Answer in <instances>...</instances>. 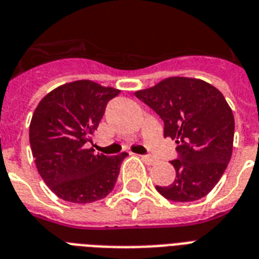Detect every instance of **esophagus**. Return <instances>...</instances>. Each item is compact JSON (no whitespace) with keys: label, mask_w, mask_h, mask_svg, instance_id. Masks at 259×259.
Masks as SVG:
<instances>
[{"label":"esophagus","mask_w":259,"mask_h":259,"mask_svg":"<svg viewBox=\"0 0 259 259\" xmlns=\"http://www.w3.org/2000/svg\"><path fill=\"white\" fill-rule=\"evenodd\" d=\"M141 160L145 162V164H148V165H154V164H156V160H154L152 156H148V154H142Z\"/></svg>","instance_id":"1"}]
</instances>
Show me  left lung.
<instances>
[{"label":"left lung","mask_w":259,"mask_h":259,"mask_svg":"<svg viewBox=\"0 0 259 259\" xmlns=\"http://www.w3.org/2000/svg\"><path fill=\"white\" fill-rule=\"evenodd\" d=\"M164 121V137L176 140V177L168 187L156 185L172 201L204 197L221 180L233 153L234 115L223 94L192 78H168L136 93Z\"/></svg>","instance_id":"8db88e82"}]
</instances>
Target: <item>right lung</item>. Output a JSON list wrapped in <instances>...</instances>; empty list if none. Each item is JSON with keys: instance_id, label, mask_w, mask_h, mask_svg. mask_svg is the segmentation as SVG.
Listing matches in <instances>:
<instances>
[{"instance_id": "obj_1", "label": "right lung", "mask_w": 259, "mask_h": 259, "mask_svg": "<svg viewBox=\"0 0 259 259\" xmlns=\"http://www.w3.org/2000/svg\"><path fill=\"white\" fill-rule=\"evenodd\" d=\"M119 90L91 80L55 89L36 107L29 142L40 176L51 191L71 203H93L106 197L117 183L127 153L105 156L87 149L106 106Z\"/></svg>"}]
</instances>
